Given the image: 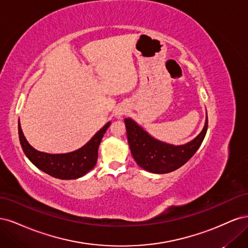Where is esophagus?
<instances>
[{"label": "esophagus", "instance_id": "34e87169", "mask_svg": "<svg viewBox=\"0 0 248 248\" xmlns=\"http://www.w3.org/2000/svg\"><path fill=\"white\" fill-rule=\"evenodd\" d=\"M126 109L124 108H118L116 110H115V116L117 118H121L124 114H125Z\"/></svg>", "mask_w": 248, "mask_h": 248}]
</instances>
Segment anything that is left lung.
<instances>
[{
	"label": "left lung",
	"instance_id": "8db88e82",
	"mask_svg": "<svg viewBox=\"0 0 248 248\" xmlns=\"http://www.w3.org/2000/svg\"><path fill=\"white\" fill-rule=\"evenodd\" d=\"M127 140L134 160L139 166L154 174H167L181 168L198 151L208 129V116L199 136L187 144L174 146L160 141L144 130L132 119L124 120Z\"/></svg>",
	"mask_w": 248,
	"mask_h": 248
}]
</instances>
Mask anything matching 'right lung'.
<instances>
[{
	"mask_svg": "<svg viewBox=\"0 0 248 248\" xmlns=\"http://www.w3.org/2000/svg\"><path fill=\"white\" fill-rule=\"evenodd\" d=\"M110 122L95 133L85 146L65 154H48L37 151L26 140L18 121V136L22 150L35 167L58 179L71 180L85 176L91 170L98 158V148Z\"/></svg>",
	"mask_w": 248,
	"mask_h": 248,
	"instance_id": "add662e5",
	"label": "right lung"
}]
</instances>
